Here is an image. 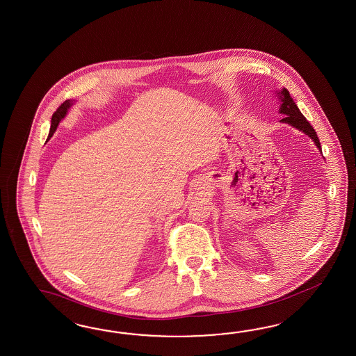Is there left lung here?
<instances>
[{
    "label": "left lung",
    "instance_id": "8db88e82",
    "mask_svg": "<svg viewBox=\"0 0 356 356\" xmlns=\"http://www.w3.org/2000/svg\"><path fill=\"white\" fill-rule=\"evenodd\" d=\"M280 97H281V101H282L280 113L285 115V118L281 119V122H282V123L291 124L293 127L298 128L299 131H303L305 134H307V135L315 141L317 147L321 150L320 141H318V137H317L315 129L312 128V125L308 123L307 119L303 116V114L299 111L298 106L296 105V102H294L293 98L290 97L288 89L284 88V89L281 90V96Z\"/></svg>",
    "mask_w": 356,
    "mask_h": 356
}]
</instances>
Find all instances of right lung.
Wrapping results in <instances>:
<instances>
[{
	"label": "right lung",
	"instance_id": "add662e5",
	"mask_svg": "<svg viewBox=\"0 0 356 356\" xmlns=\"http://www.w3.org/2000/svg\"><path fill=\"white\" fill-rule=\"evenodd\" d=\"M71 106V101H65L62 105L58 107L57 110H56V113L53 114L51 116V127H50V132H49V137L50 138L53 134H54V131L57 129L58 123H59V120L63 118V116L66 115V113H67V108Z\"/></svg>",
	"mask_w": 356,
	"mask_h": 356
}]
</instances>
